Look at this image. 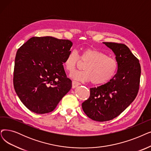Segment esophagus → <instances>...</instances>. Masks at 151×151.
I'll list each match as a JSON object with an SVG mask.
<instances>
[{"label":"esophagus","mask_w":151,"mask_h":151,"mask_svg":"<svg viewBox=\"0 0 151 151\" xmlns=\"http://www.w3.org/2000/svg\"><path fill=\"white\" fill-rule=\"evenodd\" d=\"M80 84H80V83H79V82H77V81H72V88L74 89V88H76L77 86H80Z\"/></svg>","instance_id":"34e87169"}]
</instances>
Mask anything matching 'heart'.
Instances as JSON below:
<instances>
[{
	"label": "heart",
	"instance_id": "obj_1",
	"mask_svg": "<svg viewBox=\"0 0 151 151\" xmlns=\"http://www.w3.org/2000/svg\"><path fill=\"white\" fill-rule=\"evenodd\" d=\"M80 58L81 61L86 62L83 67L84 70L74 71L70 76L84 82L91 81L94 85H102L110 81L119 68L115 59L94 48H83ZM80 58L76 50H71L63 61L65 68L69 72L73 71L79 64Z\"/></svg>",
	"mask_w": 151,
	"mask_h": 151
}]
</instances>
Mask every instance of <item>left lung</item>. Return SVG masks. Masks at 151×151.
<instances>
[{
  "mask_svg": "<svg viewBox=\"0 0 151 151\" xmlns=\"http://www.w3.org/2000/svg\"><path fill=\"white\" fill-rule=\"evenodd\" d=\"M115 55L119 68L109 83L90 88V96L82 104L84 112L91 119L106 122L114 119L134 100L139 88V60L126 45L103 42Z\"/></svg>",
  "mask_w": 151,
  "mask_h": 151,
  "instance_id": "1",
  "label": "left lung"
}]
</instances>
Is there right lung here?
<instances>
[{
	"mask_svg": "<svg viewBox=\"0 0 151 151\" xmlns=\"http://www.w3.org/2000/svg\"><path fill=\"white\" fill-rule=\"evenodd\" d=\"M72 45L67 39L32 37L17 50L14 86L19 99L32 112H52L71 89L63 63Z\"/></svg>",
	"mask_w": 151,
	"mask_h": 151,
	"instance_id": "add662e5",
	"label": "right lung"
}]
</instances>
